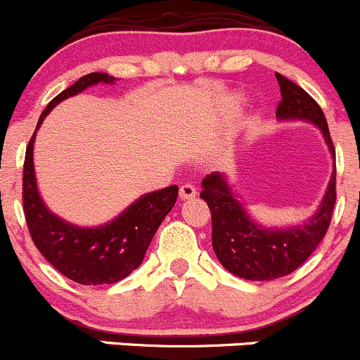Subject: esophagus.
I'll list each match as a JSON object with an SVG mask.
<instances>
[{
  "label": "esophagus",
  "mask_w": 360,
  "mask_h": 360,
  "mask_svg": "<svg viewBox=\"0 0 360 360\" xmlns=\"http://www.w3.org/2000/svg\"><path fill=\"white\" fill-rule=\"evenodd\" d=\"M195 194H197V191H195L194 185L185 184V185H181V187H180V199L181 200L192 199V197H195Z\"/></svg>",
  "instance_id": "1"
}]
</instances>
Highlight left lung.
Masks as SVG:
<instances>
[{
    "mask_svg": "<svg viewBox=\"0 0 360 360\" xmlns=\"http://www.w3.org/2000/svg\"><path fill=\"white\" fill-rule=\"evenodd\" d=\"M276 80L281 92L276 118L302 120L318 127L335 160V146L319 104L287 77L276 73ZM335 187L336 166L318 211L307 221L287 228H269L250 218L226 175L219 172L207 175L202 180L200 199L206 200L211 211L212 249L218 261L231 274L250 281H271L295 271L326 235L336 200Z\"/></svg>",
    "mask_w": 360,
    "mask_h": 360,
    "instance_id": "8db88e82",
    "label": "left lung"
}]
</instances>
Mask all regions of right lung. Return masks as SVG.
<instances>
[{
  "label": "right lung",
  "instance_id": "right-lung-1",
  "mask_svg": "<svg viewBox=\"0 0 360 360\" xmlns=\"http://www.w3.org/2000/svg\"><path fill=\"white\" fill-rule=\"evenodd\" d=\"M108 73H89L46 106L25 150L24 211L30 237L51 266L80 285H111L141 266L154 233L173 210L179 187L169 185L134 200L117 218L99 226H79L51 212L39 194L34 172V141L49 111L65 99L98 84H115Z\"/></svg>",
  "mask_w": 360,
  "mask_h": 360
}]
</instances>
